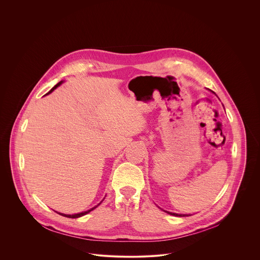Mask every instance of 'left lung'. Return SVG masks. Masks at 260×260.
Here are the masks:
<instances>
[{"label":"left lung","mask_w":260,"mask_h":260,"mask_svg":"<svg viewBox=\"0 0 260 260\" xmlns=\"http://www.w3.org/2000/svg\"><path fill=\"white\" fill-rule=\"evenodd\" d=\"M167 213H169V214H171V215H174V216H180V217H183V216H189V215H191V214H178V213H173V212H170V211H167V210H165Z\"/></svg>","instance_id":"obj_1"}]
</instances>
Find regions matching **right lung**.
I'll list each match as a JSON object with an SVG mask.
<instances>
[{
	"mask_svg": "<svg viewBox=\"0 0 260 260\" xmlns=\"http://www.w3.org/2000/svg\"><path fill=\"white\" fill-rule=\"evenodd\" d=\"M62 83H63V82H62V81H60V82L58 83V84H57L55 87H53V88H52V89H51V90H50V91H49L47 94L51 93V92H52L54 89H56V88H57L58 86H60ZM104 200H105V199H104ZM104 200H103V201H104ZM103 201H102V202H103ZM101 202H100L98 205H100V204H101ZM98 205H96V206H94V207H92V208H90V209H88V210H87V211H84V212H81V213H77V214H64V213H59V212H58V214H60V215H62V216L69 217V218H78V217H81V216H83V215H86V214H87L88 212H90L91 210H93L95 207H98Z\"/></svg>",
	"mask_w": 260,
	"mask_h": 260,
	"instance_id": "obj_1",
	"label": "right lung"
}]
</instances>
